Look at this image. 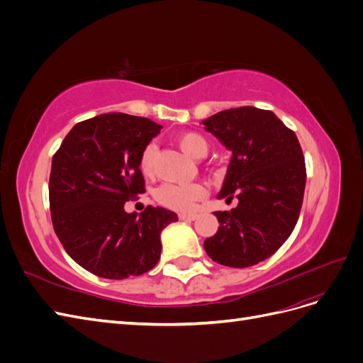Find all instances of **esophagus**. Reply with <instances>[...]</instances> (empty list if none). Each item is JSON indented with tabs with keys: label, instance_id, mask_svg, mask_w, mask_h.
<instances>
[{
	"label": "esophagus",
	"instance_id": "esophagus-1",
	"mask_svg": "<svg viewBox=\"0 0 363 363\" xmlns=\"http://www.w3.org/2000/svg\"><path fill=\"white\" fill-rule=\"evenodd\" d=\"M179 218L182 219V221H194V219L199 218V215L196 213H180Z\"/></svg>",
	"mask_w": 363,
	"mask_h": 363
}]
</instances>
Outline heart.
<instances>
[{
    "mask_svg": "<svg viewBox=\"0 0 363 363\" xmlns=\"http://www.w3.org/2000/svg\"><path fill=\"white\" fill-rule=\"evenodd\" d=\"M177 144L183 151L195 159H203L208 152V144L204 136L195 131H184L177 136ZM156 145L147 144L139 156V169L150 175L155 169ZM207 195L206 186L196 182L191 183H163L155 192L157 203L177 212H189L194 206Z\"/></svg>",
    "mask_w": 363,
    "mask_h": 363,
    "instance_id": "obj_1",
    "label": "heart"
}]
</instances>
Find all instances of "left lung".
Returning <instances> with one entry per match:
<instances>
[{
    "instance_id": "8db88e82",
    "label": "left lung",
    "mask_w": 363,
    "mask_h": 363,
    "mask_svg": "<svg viewBox=\"0 0 363 363\" xmlns=\"http://www.w3.org/2000/svg\"><path fill=\"white\" fill-rule=\"evenodd\" d=\"M206 130L232 151L218 199L238 206L215 212L218 232L204 240L212 260L247 268L271 257L298 221L306 163L295 133L271 111L244 106L203 121Z\"/></svg>"
}]
</instances>
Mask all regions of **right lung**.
<instances>
[{"instance_id":"right-lung-1","label":"right lung","mask_w":363,"mask_h":363,"mask_svg":"<svg viewBox=\"0 0 363 363\" xmlns=\"http://www.w3.org/2000/svg\"><path fill=\"white\" fill-rule=\"evenodd\" d=\"M162 125L125 113L82 121L52 156L50 211L65 251L98 277L140 276L160 259V233L177 215L147 206L140 215L125 201L144 194L139 156Z\"/></svg>"}]
</instances>
